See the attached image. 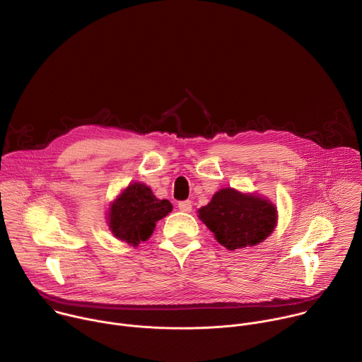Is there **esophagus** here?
I'll list each match as a JSON object with an SVG mask.
<instances>
[{
    "label": "esophagus",
    "mask_w": 362,
    "mask_h": 362,
    "mask_svg": "<svg viewBox=\"0 0 362 362\" xmlns=\"http://www.w3.org/2000/svg\"><path fill=\"white\" fill-rule=\"evenodd\" d=\"M179 209L185 214H189L192 212V202L190 200H183L179 203Z\"/></svg>",
    "instance_id": "obj_1"
}]
</instances>
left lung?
<instances>
[{
  "label": "left lung",
  "mask_w": 362,
  "mask_h": 362,
  "mask_svg": "<svg viewBox=\"0 0 362 362\" xmlns=\"http://www.w3.org/2000/svg\"><path fill=\"white\" fill-rule=\"evenodd\" d=\"M197 214L216 240L229 250L264 242L278 223L276 206L269 199L233 187L218 190Z\"/></svg>",
  "instance_id": "8db88e82"
}]
</instances>
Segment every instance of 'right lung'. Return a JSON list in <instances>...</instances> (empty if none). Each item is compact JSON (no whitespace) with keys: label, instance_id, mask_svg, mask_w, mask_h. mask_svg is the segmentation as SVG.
Returning <instances> with one entry per match:
<instances>
[{"label":"right lung","instance_id":"right-lung-1","mask_svg":"<svg viewBox=\"0 0 362 362\" xmlns=\"http://www.w3.org/2000/svg\"><path fill=\"white\" fill-rule=\"evenodd\" d=\"M172 209V203L158 199L147 185L133 182L110 202L106 219L116 239L137 246L151 236L156 222L168 216Z\"/></svg>","mask_w":362,"mask_h":362}]
</instances>
